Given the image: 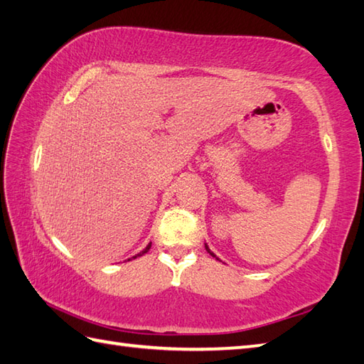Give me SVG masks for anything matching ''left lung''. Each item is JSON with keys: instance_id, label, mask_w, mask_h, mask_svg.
<instances>
[{"instance_id": "1", "label": "left lung", "mask_w": 364, "mask_h": 364, "mask_svg": "<svg viewBox=\"0 0 364 364\" xmlns=\"http://www.w3.org/2000/svg\"><path fill=\"white\" fill-rule=\"evenodd\" d=\"M205 249H206V252H208V253H210V255H211V257H213V258H215V259H219V258H218V257H215V255H214V253H213V252L210 250V247H208V244H205ZM219 261H220V259H219Z\"/></svg>"}]
</instances>
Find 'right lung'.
Listing matches in <instances>:
<instances>
[{"label":"right lung","mask_w":364,"mask_h":364,"mask_svg":"<svg viewBox=\"0 0 364 364\" xmlns=\"http://www.w3.org/2000/svg\"><path fill=\"white\" fill-rule=\"evenodd\" d=\"M150 247H151V242H150L149 245H146V247H145V249H144V250H142L141 253H137V255H136V257H133V259H134V258H137V257H142V255H144V253H146V252H149V250H150ZM128 259H131V258H128Z\"/></svg>","instance_id":"1"}]
</instances>
